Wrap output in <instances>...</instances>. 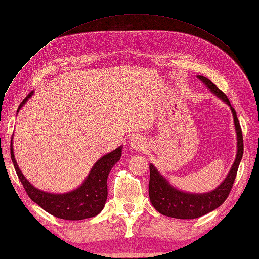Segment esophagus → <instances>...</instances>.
<instances>
[{
	"instance_id": "1",
	"label": "esophagus",
	"mask_w": 259,
	"mask_h": 259,
	"mask_svg": "<svg viewBox=\"0 0 259 259\" xmlns=\"http://www.w3.org/2000/svg\"><path fill=\"white\" fill-rule=\"evenodd\" d=\"M129 145L136 150H144L147 147L146 140L142 138L141 136H136L134 138H131L129 141Z\"/></svg>"
}]
</instances>
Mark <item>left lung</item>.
Here are the masks:
<instances>
[{
  "instance_id": "1",
  "label": "left lung",
  "mask_w": 259,
  "mask_h": 259,
  "mask_svg": "<svg viewBox=\"0 0 259 259\" xmlns=\"http://www.w3.org/2000/svg\"><path fill=\"white\" fill-rule=\"evenodd\" d=\"M197 78L214 96L230 107L234 117L236 136H237V153H236L233 166L230 168L226 178L223 180V183L213 190L202 192V194H192V192L177 189L158 171V169L152 163L149 164V198L152 206L155 207L157 211L164 214V216L178 219H195L201 217L223 205V202L227 199L229 192L232 190L236 174H237L238 166L244 153L243 134H241L239 121L227 96L205 76L197 75Z\"/></svg>"
}]
</instances>
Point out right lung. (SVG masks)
I'll return each instance as SVG.
<instances>
[{
  "label": "right lung",
  "instance_id": "add662e5",
  "mask_svg": "<svg viewBox=\"0 0 259 259\" xmlns=\"http://www.w3.org/2000/svg\"><path fill=\"white\" fill-rule=\"evenodd\" d=\"M32 96L33 91L21 102L18 112ZM121 152L122 146L102 156L93 164L83 183L75 189L64 194H52L37 189L24 177L14 157L13 137L11 139V159L26 194L47 212L67 221H81L95 217L101 212L108 197V176L112 167L120 160Z\"/></svg>",
  "mask_w": 259,
  "mask_h": 259
}]
</instances>
